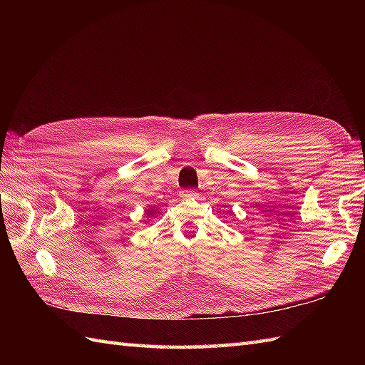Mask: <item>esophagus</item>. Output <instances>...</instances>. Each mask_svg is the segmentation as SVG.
Here are the masks:
<instances>
[{
    "mask_svg": "<svg viewBox=\"0 0 365 365\" xmlns=\"http://www.w3.org/2000/svg\"><path fill=\"white\" fill-rule=\"evenodd\" d=\"M180 196L182 197V200H193V197L197 196V193L193 192V190H182V192L180 193Z\"/></svg>",
    "mask_w": 365,
    "mask_h": 365,
    "instance_id": "34e87169",
    "label": "esophagus"
}]
</instances>
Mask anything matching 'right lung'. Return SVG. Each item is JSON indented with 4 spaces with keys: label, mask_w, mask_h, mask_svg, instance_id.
<instances>
[{
    "label": "right lung",
    "mask_w": 365,
    "mask_h": 365,
    "mask_svg": "<svg viewBox=\"0 0 365 365\" xmlns=\"http://www.w3.org/2000/svg\"><path fill=\"white\" fill-rule=\"evenodd\" d=\"M149 212H150V213H152V210H148V213H149Z\"/></svg>",
    "instance_id": "add662e5"
}]
</instances>
